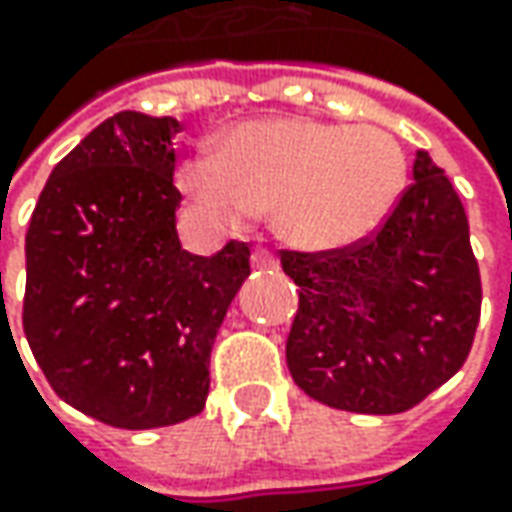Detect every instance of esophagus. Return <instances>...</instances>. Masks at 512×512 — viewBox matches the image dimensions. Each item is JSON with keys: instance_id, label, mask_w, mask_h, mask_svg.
<instances>
[{"instance_id": "1", "label": "esophagus", "mask_w": 512, "mask_h": 512, "mask_svg": "<svg viewBox=\"0 0 512 512\" xmlns=\"http://www.w3.org/2000/svg\"><path fill=\"white\" fill-rule=\"evenodd\" d=\"M253 267L256 270H279V259L267 247H256L253 250Z\"/></svg>"}]
</instances>
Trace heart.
Here are the masks:
<instances>
[{
  "instance_id": "1",
  "label": "heart",
  "mask_w": 512,
  "mask_h": 512,
  "mask_svg": "<svg viewBox=\"0 0 512 512\" xmlns=\"http://www.w3.org/2000/svg\"><path fill=\"white\" fill-rule=\"evenodd\" d=\"M193 202L242 222L276 207L290 245L336 250L382 225L407 185L402 145L379 128L305 116L250 119L176 170Z\"/></svg>"
}]
</instances>
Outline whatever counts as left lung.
I'll return each mask as SVG.
<instances>
[{
	"label": "left lung",
	"mask_w": 512,
	"mask_h": 512,
	"mask_svg": "<svg viewBox=\"0 0 512 512\" xmlns=\"http://www.w3.org/2000/svg\"><path fill=\"white\" fill-rule=\"evenodd\" d=\"M299 310L293 382L316 402L390 416L459 373L482 316V276L462 199L427 150L382 225L336 250H279Z\"/></svg>",
	"instance_id": "8db88e82"
}]
</instances>
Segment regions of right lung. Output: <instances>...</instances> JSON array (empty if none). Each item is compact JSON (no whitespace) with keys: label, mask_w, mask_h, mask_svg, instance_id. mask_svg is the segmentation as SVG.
Masks as SVG:
<instances>
[{"label":"right lung","mask_w":512,"mask_h":512,"mask_svg":"<svg viewBox=\"0 0 512 512\" xmlns=\"http://www.w3.org/2000/svg\"><path fill=\"white\" fill-rule=\"evenodd\" d=\"M179 130L133 110L105 119L53 168L25 236L33 359L59 399L110 427L202 413L213 339L250 276L247 242L182 250Z\"/></svg>","instance_id":"1"}]
</instances>
